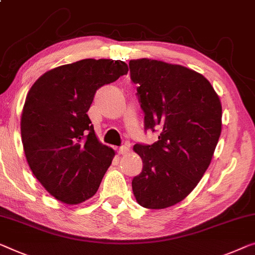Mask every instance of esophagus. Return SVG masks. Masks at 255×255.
<instances>
[{
  "mask_svg": "<svg viewBox=\"0 0 255 255\" xmlns=\"http://www.w3.org/2000/svg\"><path fill=\"white\" fill-rule=\"evenodd\" d=\"M128 151H129V146H127V145H121L119 147H117V152L119 154H125V153H127Z\"/></svg>",
  "mask_w": 255,
  "mask_h": 255,
  "instance_id": "esophagus-1",
  "label": "esophagus"
}]
</instances>
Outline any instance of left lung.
I'll return each instance as SVG.
<instances>
[{
    "label": "left lung",
    "mask_w": 255,
    "mask_h": 255,
    "mask_svg": "<svg viewBox=\"0 0 255 255\" xmlns=\"http://www.w3.org/2000/svg\"><path fill=\"white\" fill-rule=\"evenodd\" d=\"M129 68L144 129L160 131L151 145H134L143 169L132 192L140 206L161 210L183 200L210 166L221 135V102L206 78L184 66L142 58Z\"/></svg>",
    "instance_id": "left-lung-1"
}]
</instances>
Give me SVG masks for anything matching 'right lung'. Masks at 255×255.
I'll return each instance as SVG.
<instances>
[{"mask_svg":"<svg viewBox=\"0 0 255 255\" xmlns=\"http://www.w3.org/2000/svg\"><path fill=\"white\" fill-rule=\"evenodd\" d=\"M125 62L82 59L48 71L29 89L21 138L37 181L63 203L93 197L115 151L98 142L88 110L96 91L127 74Z\"/></svg>","mask_w":255,"mask_h":255,"instance_id":"add662e5","label":"right lung"}]
</instances>
